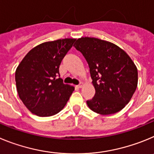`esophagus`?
<instances>
[{
    "instance_id": "obj_1",
    "label": "esophagus",
    "mask_w": 154,
    "mask_h": 154,
    "mask_svg": "<svg viewBox=\"0 0 154 154\" xmlns=\"http://www.w3.org/2000/svg\"><path fill=\"white\" fill-rule=\"evenodd\" d=\"M83 86H84V84H83V83H80V84L77 86V87H78V88H81Z\"/></svg>"
}]
</instances>
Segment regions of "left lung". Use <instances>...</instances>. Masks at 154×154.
<instances>
[{
	"instance_id": "8db88e82",
	"label": "left lung",
	"mask_w": 154,
	"mask_h": 154,
	"mask_svg": "<svg viewBox=\"0 0 154 154\" xmlns=\"http://www.w3.org/2000/svg\"><path fill=\"white\" fill-rule=\"evenodd\" d=\"M89 65L95 95L89 108L102 115L115 113L130 102L138 82L137 68L124 50L113 43L81 37L74 45Z\"/></svg>"
}]
</instances>
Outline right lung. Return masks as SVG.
<instances>
[{
    "mask_svg": "<svg viewBox=\"0 0 154 154\" xmlns=\"http://www.w3.org/2000/svg\"><path fill=\"white\" fill-rule=\"evenodd\" d=\"M75 41L65 38L39 44L18 65L15 72L17 91L34 114L50 117L59 113L74 91L60 78L59 67Z\"/></svg>",
    "mask_w": 154,
    "mask_h": 154,
    "instance_id": "obj_1",
    "label": "right lung"
}]
</instances>
